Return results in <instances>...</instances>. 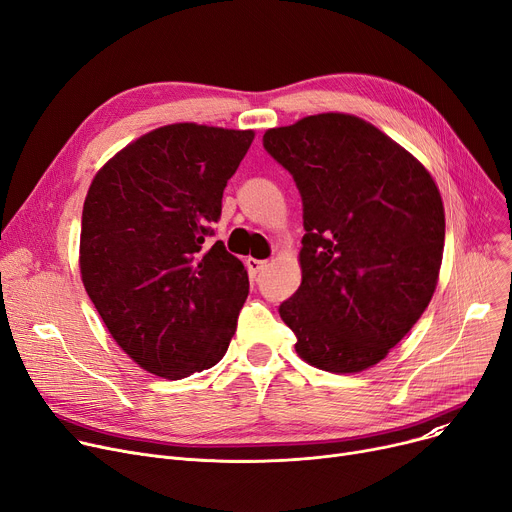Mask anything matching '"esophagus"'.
Listing matches in <instances>:
<instances>
[{"mask_svg": "<svg viewBox=\"0 0 512 512\" xmlns=\"http://www.w3.org/2000/svg\"><path fill=\"white\" fill-rule=\"evenodd\" d=\"M265 265H267L265 259H255V257H249V259H247V267H249V274H251V276H257Z\"/></svg>", "mask_w": 512, "mask_h": 512, "instance_id": "1", "label": "esophagus"}]
</instances>
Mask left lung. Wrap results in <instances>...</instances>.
Segmentation results:
<instances>
[{
	"label": "left lung",
	"mask_w": 512,
	"mask_h": 512,
	"mask_svg": "<svg viewBox=\"0 0 512 512\" xmlns=\"http://www.w3.org/2000/svg\"><path fill=\"white\" fill-rule=\"evenodd\" d=\"M263 147L303 197V280L280 305L297 355L330 373L365 371L407 336L436 292L446 232L438 184L415 155L353 114L270 128Z\"/></svg>",
	"instance_id": "8db88e82"
}]
</instances>
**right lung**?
<instances>
[{
	"instance_id": "obj_1",
	"label": "right lung",
	"mask_w": 512,
	"mask_h": 512,
	"mask_svg": "<svg viewBox=\"0 0 512 512\" xmlns=\"http://www.w3.org/2000/svg\"><path fill=\"white\" fill-rule=\"evenodd\" d=\"M253 139V130L159 126L89 186L80 278L116 344L159 378L213 367L236 332L249 274L222 240L207 249L205 238Z\"/></svg>"
}]
</instances>
